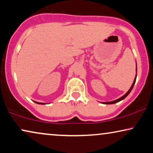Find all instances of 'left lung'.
Segmentation results:
<instances>
[{
    "label": "left lung",
    "instance_id": "left-lung-1",
    "mask_svg": "<svg viewBox=\"0 0 153 153\" xmlns=\"http://www.w3.org/2000/svg\"><path fill=\"white\" fill-rule=\"evenodd\" d=\"M136 79H137V74H136V76H135V78H134V82H133V83H132V85H131V86L130 87V88H129V91H127V93H125L124 95L122 96V97H120V98H118V100H114V101H111V102H101V103H102V104H113L117 103V102H120V101H121V100H124L125 98L128 95L129 93H130V92L131 91V90H132L133 87H134V84H135V82H136Z\"/></svg>",
    "mask_w": 153,
    "mask_h": 153
}]
</instances>
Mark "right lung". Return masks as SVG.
I'll use <instances>...</instances> for the list:
<instances>
[{"mask_svg":"<svg viewBox=\"0 0 153 153\" xmlns=\"http://www.w3.org/2000/svg\"><path fill=\"white\" fill-rule=\"evenodd\" d=\"M34 102H35V103H37V104H46V103H42V102H37L35 101H34Z\"/></svg>","mask_w":153,"mask_h":153,"instance_id":"right-lung-1","label":"right lung"}]
</instances>
